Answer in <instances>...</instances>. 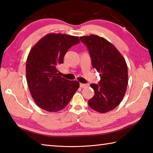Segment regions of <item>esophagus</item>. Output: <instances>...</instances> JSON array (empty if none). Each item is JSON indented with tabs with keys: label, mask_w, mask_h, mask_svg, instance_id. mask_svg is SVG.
Masks as SVG:
<instances>
[{
	"label": "esophagus",
	"mask_w": 153,
	"mask_h": 153,
	"mask_svg": "<svg viewBox=\"0 0 153 153\" xmlns=\"http://www.w3.org/2000/svg\"><path fill=\"white\" fill-rule=\"evenodd\" d=\"M87 84H83V83H79V86H80V87L81 88H83V87H87Z\"/></svg>",
	"instance_id": "34e87169"
}]
</instances>
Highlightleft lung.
I'll list each match as a JSON object with an SVG mask.
<instances>
[{
  "label": "left lung",
  "instance_id": "8db88e82",
  "mask_svg": "<svg viewBox=\"0 0 153 153\" xmlns=\"http://www.w3.org/2000/svg\"><path fill=\"white\" fill-rule=\"evenodd\" d=\"M91 58V64L100 73V82L91 84L95 91L89 106L100 113L114 109L121 102L128 83V66L118 49L103 37L90 35L80 37Z\"/></svg>",
  "mask_w": 153,
  "mask_h": 153
}]
</instances>
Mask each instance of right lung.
<instances>
[{"label": "right lung", "mask_w": 153, "mask_h": 153, "mask_svg": "<svg viewBox=\"0 0 153 153\" xmlns=\"http://www.w3.org/2000/svg\"><path fill=\"white\" fill-rule=\"evenodd\" d=\"M79 37L62 33H48L31 48L26 61L27 85L35 102L47 112H58L66 107L79 87L77 81L60 76L57 66Z\"/></svg>", "instance_id": "add662e5"}]
</instances>
